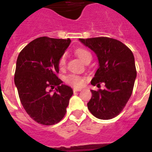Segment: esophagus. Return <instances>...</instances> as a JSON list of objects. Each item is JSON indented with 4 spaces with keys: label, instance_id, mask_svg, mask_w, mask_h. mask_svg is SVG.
<instances>
[{
    "label": "esophagus",
    "instance_id": "esophagus-1",
    "mask_svg": "<svg viewBox=\"0 0 152 152\" xmlns=\"http://www.w3.org/2000/svg\"><path fill=\"white\" fill-rule=\"evenodd\" d=\"M73 91H74V92H78V91H81V89H80V88H75L73 89Z\"/></svg>",
    "mask_w": 152,
    "mask_h": 152
}]
</instances>
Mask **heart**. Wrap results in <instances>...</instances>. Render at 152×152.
Returning a JSON list of instances; mask_svg holds the SVG:
<instances>
[{
  "instance_id": "b5f03b06",
  "label": "heart",
  "mask_w": 152,
  "mask_h": 152,
  "mask_svg": "<svg viewBox=\"0 0 152 152\" xmlns=\"http://www.w3.org/2000/svg\"><path fill=\"white\" fill-rule=\"evenodd\" d=\"M75 54L77 57L80 58L83 62L88 59V58L91 57V55L88 50H86L84 49H78L75 51ZM65 62H66V58H65V56H62L60 58L59 61H58V64H59L60 68H63V67L65 65ZM67 82L69 83V84H73L74 86H76V87H80L82 86L84 84V78L80 76H77V75H69L66 79Z\"/></svg>"
}]
</instances>
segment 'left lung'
<instances>
[{"mask_svg":"<svg viewBox=\"0 0 152 152\" xmlns=\"http://www.w3.org/2000/svg\"><path fill=\"white\" fill-rule=\"evenodd\" d=\"M79 41L96 54L98 68L91 84H105V89L91 90L92 96L88 103L90 112L100 119L118 116L132 93L136 78L133 53L119 40L96 37Z\"/></svg>","mask_w":152,"mask_h":152,"instance_id":"obj_1","label":"left lung"}]
</instances>
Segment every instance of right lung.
<instances>
[{
	"label": "right lung",
	"mask_w": 152,
	"mask_h": 152,
	"mask_svg": "<svg viewBox=\"0 0 152 152\" xmlns=\"http://www.w3.org/2000/svg\"><path fill=\"white\" fill-rule=\"evenodd\" d=\"M71 39L40 37L20 52L14 83L24 110L36 123L50 126L62 119L73 90L56 76L60 58ZM56 86L51 93L49 87Z\"/></svg>",
	"instance_id": "add662e5"
}]
</instances>
